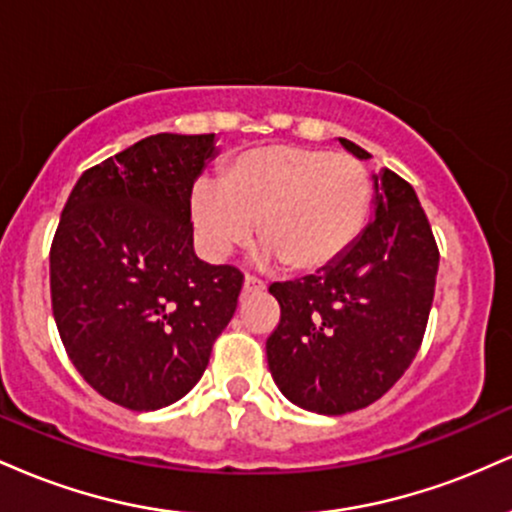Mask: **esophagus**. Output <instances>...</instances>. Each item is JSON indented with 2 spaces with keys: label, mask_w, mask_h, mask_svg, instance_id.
<instances>
[{
  "label": "esophagus",
  "mask_w": 512,
  "mask_h": 512,
  "mask_svg": "<svg viewBox=\"0 0 512 512\" xmlns=\"http://www.w3.org/2000/svg\"><path fill=\"white\" fill-rule=\"evenodd\" d=\"M260 291H264V281L262 279H257V276H245V281H243V293L245 296H250V293H260Z\"/></svg>",
  "instance_id": "esophagus-1"
}]
</instances>
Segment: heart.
Returning a JSON list of instances; mask_svg holds the SVG:
<instances>
[{
    "instance_id": "obj_1",
    "label": "heart",
    "mask_w": 512,
    "mask_h": 512,
    "mask_svg": "<svg viewBox=\"0 0 512 512\" xmlns=\"http://www.w3.org/2000/svg\"><path fill=\"white\" fill-rule=\"evenodd\" d=\"M370 195L368 170L354 156L274 144L233 158L221 182L199 180L190 211L211 260L248 245L260 221L262 260L317 272L361 236Z\"/></svg>"
}]
</instances>
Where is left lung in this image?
Instances as JSON below:
<instances>
[{
	"mask_svg": "<svg viewBox=\"0 0 512 512\" xmlns=\"http://www.w3.org/2000/svg\"><path fill=\"white\" fill-rule=\"evenodd\" d=\"M358 161L370 154L339 139ZM373 216L337 262L272 284L279 327L267 339L276 387L296 407L337 416L373 404L402 378L424 339L438 248L407 180L373 173Z\"/></svg>",
	"mask_w": 512,
	"mask_h": 512,
	"instance_id": "8db88e82",
	"label": "left lung"
}]
</instances>
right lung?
<instances>
[{
	"instance_id": "add662e5",
	"label": "right lung",
	"mask_w": 512,
	"mask_h": 512,
	"mask_svg": "<svg viewBox=\"0 0 512 512\" xmlns=\"http://www.w3.org/2000/svg\"><path fill=\"white\" fill-rule=\"evenodd\" d=\"M216 154V134H154L88 168L62 209L52 315L81 378L120 407L185 397L236 313L243 274L192 248V187Z\"/></svg>"
}]
</instances>
